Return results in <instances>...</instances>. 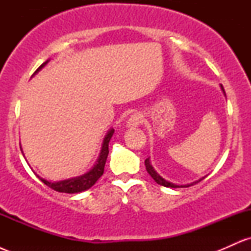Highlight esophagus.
Instances as JSON below:
<instances>
[{"label":"esophagus","instance_id":"esophagus-1","mask_svg":"<svg viewBox=\"0 0 251 251\" xmlns=\"http://www.w3.org/2000/svg\"><path fill=\"white\" fill-rule=\"evenodd\" d=\"M143 122V116L140 113H133L129 119L127 120V126L128 127H137L138 125H140V123Z\"/></svg>","mask_w":251,"mask_h":251}]
</instances>
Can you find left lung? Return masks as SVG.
<instances>
[{"instance_id": "1", "label": "left lung", "mask_w": 251, "mask_h": 251, "mask_svg": "<svg viewBox=\"0 0 251 251\" xmlns=\"http://www.w3.org/2000/svg\"><path fill=\"white\" fill-rule=\"evenodd\" d=\"M221 87H222V89H223V86L221 85ZM223 92H224V89H223ZM145 166H146V170H148L149 175L151 176L152 178H153L155 183H157V184H159V185H163V186H165V188H188V186H191V185H194V184H197V183H200L201 180H203V179H204V177H203V178H201L200 180H197V181H194V183H191V184H186V185H177V184L170 183V181L165 180V179H164V178L160 177V176L158 175L157 172L154 171V169L152 168L151 163H150V158H148V159L145 160Z\"/></svg>"}]
</instances>
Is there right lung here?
Here are the masks:
<instances>
[{
  "label": "right lung",
  "instance_id": "add662e5",
  "mask_svg": "<svg viewBox=\"0 0 251 251\" xmlns=\"http://www.w3.org/2000/svg\"><path fill=\"white\" fill-rule=\"evenodd\" d=\"M48 61H50V60L43 62L42 65L35 71V73H37L41 68L45 67ZM113 133H114V129L111 128L107 132V134L105 135L99 158H98L96 165L89 170L87 174L79 176V177L70 178V179L54 181V183L53 181L43 179V178L40 177V176H37V177L40 178V180H41L43 184H46V185L50 186V189L55 190L57 192H65V194H77V192L86 191V190L92 188V186L97 183V180L99 179L103 174V168H105V164H106V160H107V155H108V143L109 140H111Z\"/></svg>",
  "mask_w": 251,
  "mask_h": 251
}]
</instances>
